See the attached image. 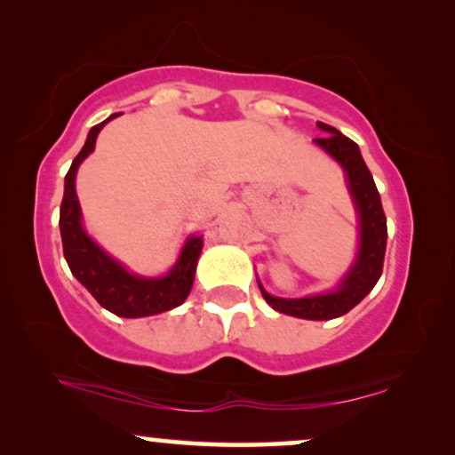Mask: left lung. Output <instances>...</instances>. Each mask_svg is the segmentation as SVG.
<instances>
[{
    "label": "left lung",
    "instance_id": "left-lung-1",
    "mask_svg": "<svg viewBox=\"0 0 455 455\" xmlns=\"http://www.w3.org/2000/svg\"><path fill=\"white\" fill-rule=\"evenodd\" d=\"M319 128L325 130L323 139H315L319 147L331 155L347 173V188H350L354 203H356L360 215V251L356 263L347 271L339 290L329 291L321 296L298 298V300H283L267 294L263 285L259 283L265 300L271 304L277 313L298 316V319L310 321H329L338 319L352 310L369 291L375 288L383 273L385 246H387V220H385L381 196L372 180V173L366 167L360 148L354 140L347 139L329 124L319 122Z\"/></svg>",
    "mask_w": 455,
    "mask_h": 455
}]
</instances>
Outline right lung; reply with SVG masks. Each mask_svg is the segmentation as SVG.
Returning <instances> with one entry per match:
<instances>
[{
    "mask_svg": "<svg viewBox=\"0 0 455 455\" xmlns=\"http://www.w3.org/2000/svg\"><path fill=\"white\" fill-rule=\"evenodd\" d=\"M117 114L91 128L84 147L74 157L70 170L66 173L64 198H61L60 207V232L61 244H64V257L72 275L109 313L126 316V319H139V316L165 313V310L176 308L186 300V296L190 294L192 282H195L196 260L203 251V235H195V238L186 242L176 267L165 277L157 279L130 275L120 263L108 257L86 235L83 223H80V204L76 188H74V180H76L78 165L95 148L99 130L109 120H114Z\"/></svg>",
    "mask_w": 455,
    "mask_h": 455,
    "instance_id": "1",
    "label": "right lung"
}]
</instances>
